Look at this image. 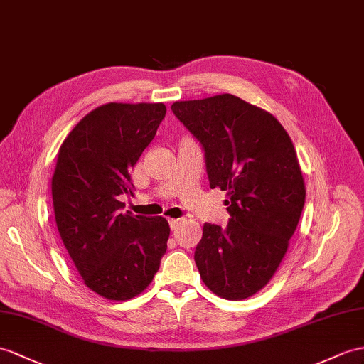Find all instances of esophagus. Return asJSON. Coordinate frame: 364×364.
I'll return each instance as SVG.
<instances>
[{"label":"esophagus","mask_w":364,"mask_h":364,"mask_svg":"<svg viewBox=\"0 0 364 364\" xmlns=\"http://www.w3.org/2000/svg\"><path fill=\"white\" fill-rule=\"evenodd\" d=\"M168 223H170L171 230H176L177 227H179V224H181V219H170V220H168Z\"/></svg>","instance_id":"1"}]
</instances>
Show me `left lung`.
Returning a JSON list of instances; mask_svg holds the SVG:
<instances>
[{"mask_svg": "<svg viewBox=\"0 0 364 364\" xmlns=\"http://www.w3.org/2000/svg\"><path fill=\"white\" fill-rule=\"evenodd\" d=\"M205 153L211 188L227 191V227L203 225L194 261L220 298L245 299L279 267L306 200L294 144L267 111L232 94L171 105Z\"/></svg>", "mask_w": 364, "mask_h": 364, "instance_id": "obj_1", "label": "left lung"}]
</instances>
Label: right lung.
I'll list each match as a JSON object with an SVG mask.
<instances>
[{"instance_id":"add662e5","label":"right lung","mask_w":364,"mask_h":364,"mask_svg":"<svg viewBox=\"0 0 364 364\" xmlns=\"http://www.w3.org/2000/svg\"><path fill=\"white\" fill-rule=\"evenodd\" d=\"M165 114L164 103H106L60 146L52 176L58 233L85 284L106 299L140 295L166 252V219L122 213L119 200L134 194L131 171Z\"/></svg>"}]
</instances>
